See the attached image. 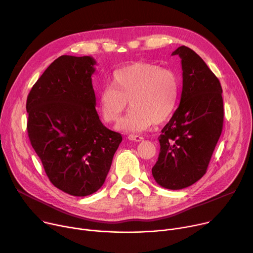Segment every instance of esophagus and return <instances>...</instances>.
Returning a JSON list of instances; mask_svg holds the SVG:
<instances>
[{
	"instance_id": "esophagus-1",
	"label": "esophagus",
	"mask_w": 253,
	"mask_h": 253,
	"mask_svg": "<svg viewBox=\"0 0 253 253\" xmlns=\"http://www.w3.org/2000/svg\"><path fill=\"white\" fill-rule=\"evenodd\" d=\"M128 138L130 140H133V141H142L143 140V137L142 136H139V135H134V134H130L128 136Z\"/></svg>"
}]
</instances>
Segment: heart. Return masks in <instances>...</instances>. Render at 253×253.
<instances>
[{
  "label": "heart",
  "mask_w": 253,
  "mask_h": 253,
  "mask_svg": "<svg viewBox=\"0 0 253 253\" xmlns=\"http://www.w3.org/2000/svg\"><path fill=\"white\" fill-rule=\"evenodd\" d=\"M179 98V83L173 72L151 63H135L113 74L112 86L98 93V113L103 122H118L127 108L131 110L118 125L127 133L163 123L173 114Z\"/></svg>",
  "instance_id": "heart-1"
}]
</instances>
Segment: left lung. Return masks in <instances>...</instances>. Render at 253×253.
<instances>
[{"label": "left lung", "instance_id": "obj_1", "mask_svg": "<svg viewBox=\"0 0 253 253\" xmlns=\"http://www.w3.org/2000/svg\"><path fill=\"white\" fill-rule=\"evenodd\" d=\"M180 103L159 136L160 154L152 168L158 184L169 190L188 188L205 173L223 125L222 89L217 77L189 47L180 46Z\"/></svg>", "mask_w": 253, "mask_h": 253}]
</instances>
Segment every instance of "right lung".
<instances>
[{
	"mask_svg": "<svg viewBox=\"0 0 253 253\" xmlns=\"http://www.w3.org/2000/svg\"><path fill=\"white\" fill-rule=\"evenodd\" d=\"M91 56L62 55L33 86L26 100L28 133L53 185L85 197L108 175L122 135L106 128L95 110Z\"/></svg>",
	"mask_w": 253,
	"mask_h": 253,
	"instance_id": "1",
	"label": "right lung"
}]
</instances>
